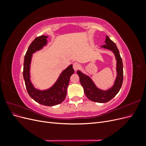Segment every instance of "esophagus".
<instances>
[{
  "instance_id": "obj_1",
  "label": "esophagus",
  "mask_w": 146,
  "mask_h": 146,
  "mask_svg": "<svg viewBox=\"0 0 146 146\" xmlns=\"http://www.w3.org/2000/svg\"><path fill=\"white\" fill-rule=\"evenodd\" d=\"M73 68L75 70H78L79 68H80V64H79L77 62H75L73 64Z\"/></svg>"
}]
</instances>
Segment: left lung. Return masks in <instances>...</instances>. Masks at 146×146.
Wrapping results in <instances>:
<instances>
[{"mask_svg":"<svg viewBox=\"0 0 146 146\" xmlns=\"http://www.w3.org/2000/svg\"><path fill=\"white\" fill-rule=\"evenodd\" d=\"M102 47L112 50L117 60V76L114 85L111 89L106 91L98 89L89 77L85 76L78 70L77 71V74L80 78V83L83 87L84 92L88 99L99 103L107 102L118 93L122 85L123 76L122 60L116 44L111 41L108 36H106L105 44L103 45Z\"/></svg>","mask_w":146,"mask_h":146,"instance_id":"1","label":"left lung"}]
</instances>
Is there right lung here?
<instances>
[{"label":"right lung","mask_w":146,"mask_h":146,"mask_svg":"<svg viewBox=\"0 0 146 146\" xmlns=\"http://www.w3.org/2000/svg\"><path fill=\"white\" fill-rule=\"evenodd\" d=\"M48 36H42L36 37L30 44L24 56L23 77L28 94L35 101L45 106H54L58 105L65 99L66 90L69 83L70 77L74 72L72 65L63 70L58 81L50 89L41 91L35 89L30 80V64L32 55L46 44V38Z\"/></svg>","instance_id":"obj_1"}]
</instances>
